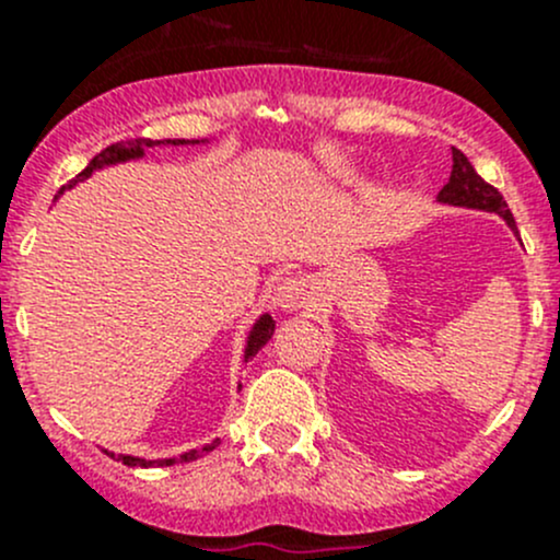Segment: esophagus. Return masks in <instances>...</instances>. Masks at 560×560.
Instances as JSON below:
<instances>
[{
  "mask_svg": "<svg viewBox=\"0 0 560 560\" xmlns=\"http://www.w3.org/2000/svg\"><path fill=\"white\" fill-rule=\"evenodd\" d=\"M276 303L284 312H298V308H306L314 303V287L308 284L301 276H290L279 284V292H276Z\"/></svg>",
  "mask_w": 560,
  "mask_h": 560,
  "instance_id": "1",
  "label": "esophagus"
}]
</instances>
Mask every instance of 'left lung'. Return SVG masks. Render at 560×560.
Instances as JSON below:
<instances>
[{"mask_svg":"<svg viewBox=\"0 0 560 560\" xmlns=\"http://www.w3.org/2000/svg\"><path fill=\"white\" fill-rule=\"evenodd\" d=\"M439 202L499 213V217H504L506 224L517 233L515 217H512V211L506 208V200L501 197V191L495 189V186H490L485 178H479V173L474 171L471 162L466 160V154L457 149H453V173H450V180L444 184V189L439 191Z\"/></svg>","mask_w":560,"mask_h":560,"instance_id":"8db88e82","label":"left lung"}]
</instances>
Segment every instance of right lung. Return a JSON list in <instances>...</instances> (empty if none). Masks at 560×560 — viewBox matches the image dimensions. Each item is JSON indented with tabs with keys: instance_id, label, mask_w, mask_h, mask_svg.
<instances>
[{
	"instance_id": "obj_1",
	"label": "right lung",
	"mask_w": 560,
	"mask_h": 560,
	"mask_svg": "<svg viewBox=\"0 0 560 560\" xmlns=\"http://www.w3.org/2000/svg\"><path fill=\"white\" fill-rule=\"evenodd\" d=\"M184 143H189V140H151V138H135V140H121V143H113V145H107V149L100 151V154L94 156V160L89 162V165L83 167V171L78 173L75 178L70 180V184L61 186V191H65L67 186H75L78 180L89 178V175H92L94 171H100V167L116 165V162L135 160V156H143V149H151V145H184ZM191 143H197V140H191ZM61 191H59V195H61ZM273 327H276V325H273V319H270V314L259 316L257 325H254L252 332H248L246 354H244L246 360L254 358V354H257L259 349H262L265 343H268V338L273 336ZM217 444H219V442H211V444H206V447L191 450V453H186V455H180V457H165V460H143V457H132V455H118V460H121L124 466H143V468H145V466H173V463H178V460H197V457H202V455L211 453V450H217Z\"/></svg>"
}]
</instances>
